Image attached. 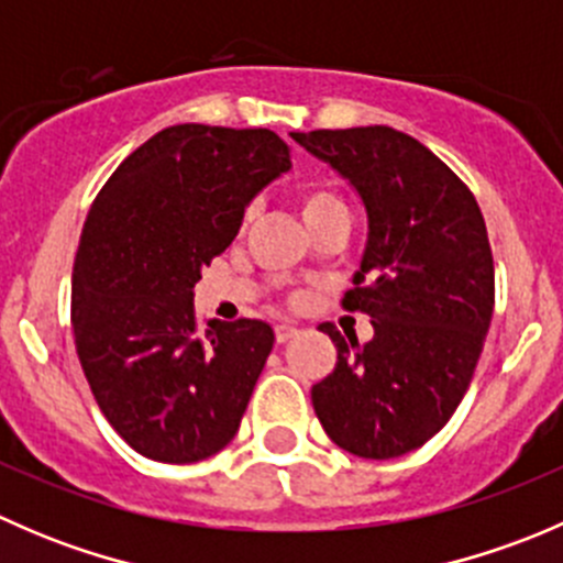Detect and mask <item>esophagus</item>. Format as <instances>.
Returning a JSON list of instances; mask_svg holds the SVG:
<instances>
[{
  "mask_svg": "<svg viewBox=\"0 0 563 563\" xmlns=\"http://www.w3.org/2000/svg\"><path fill=\"white\" fill-rule=\"evenodd\" d=\"M297 334H299V329L294 327V323H277V329H275L277 343H288V340H294Z\"/></svg>",
  "mask_w": 563,
  "mask_h": 563,
  "instance_id": "1",
  "label": "esophagus"
}]
</instances>
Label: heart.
Listing matches in <instances>:
<instances>
[{
  "label": "heart",
  "mask_w": 563,
  "mask_h": 563,
  "mask_svg": "<svg viewBox=\"0 0 563 563\" xmlns=\"http://www.w3.org/2000/svg\"><path fill=\"white\" fill-rule=\"evenodd\" d=\"M299 212L302 220L308 223V229L321 223V220L334 218V214H349L345 212V203L340 201V196H334L332 190L321 185H308L299 192Z\"/></svg>",
  "instance_id": "1"
}]
</instances>
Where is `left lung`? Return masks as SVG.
I'll use <instances>...</instances> for the list:
<instances>
[{"mask_svg": "<svg viewBox=\"0 0 563 563\" xmlns=\"http://www.w3.org/2000/svg\"><path fill=\"white\" fill-rule=\"evenodd\" d=\"M343 176L367 240L343 305L371 316L373 340L321 332L338 365L310 389L340 450L389 460L433 439L468 389L493 318V255L468 187L428 146L387 124L291 133Z\"/></svg>", "mask_w": 563, "mask_h": 563, "instance_id": "1", "label": "left lung"}]
</instances>
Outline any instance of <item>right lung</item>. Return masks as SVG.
<instances>
[{
  "label": "right lung",
  "instance_id": "obj_1",
  "mask_svg": "<svg viewBox=\"0 0 563 563\" xmlns=\"http://www.w3.org/2000/svg\"><path fill=\"white\" fill-rule=\"evenodd\" d=\"M291 146L266 128L174 124L111 174L73 266V332L111 428L139 455L196 463L236 435L275 332L258 318L198 329L192 288L240 234Z\"/></svg>",
  "mask_w": 563,
  "mask_h": 563
}]
</instances>
